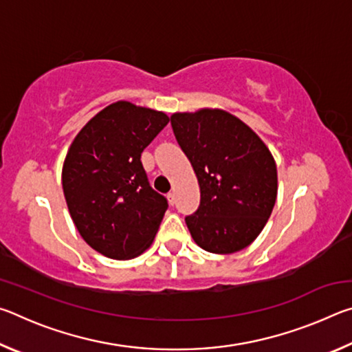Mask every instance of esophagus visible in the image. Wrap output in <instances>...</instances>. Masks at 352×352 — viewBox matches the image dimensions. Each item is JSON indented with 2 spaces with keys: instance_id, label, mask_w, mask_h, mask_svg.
<instances>
[{
  "instance_id": "1",
  "label": "esophagus",
  "mask_w": 352,
  "mask_h": 352,
  "mask_svg": "<svg viewBox=\"0 0 352 352\" xmlns=\"http://www.w3.org/2000/svg\"><path fill=\"white\" fill-rule=\"evenodd\" d=\"M168 201H169V205H172V206L175 205V194L174 192L168 194Z\"/></svg>"
}]
</instances>
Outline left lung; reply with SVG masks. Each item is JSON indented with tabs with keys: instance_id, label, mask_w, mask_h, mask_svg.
I'll list each match as a JSON object with an SVG mask.
<instances>
[{
	"instance_id": "8db88e82",
	"label": "left lung",
	"mask_w": 352,
	"mask_h": 352,
	"mask_svg": "<svg viewBox=\"0 0 352 352\" xmlns=\"http://www.w3.org/2000/svg\"><path fill=\"white\" fill-rule=\"evenodd\" d=\"M170 124L200 186L186 225L200 248L231 254L261 234L278 195L276 163L258 133L222 109L172 113Z\"/></svg>"
}]
</instances>
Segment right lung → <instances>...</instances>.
Segmentation results:
<instances>
[{"label": "right lung", "instance_id": "obj_1", "mask_svg": "<svg viewBox=\"0 0 352 352\" xmlns=\"http://www.w3.org/2000/svg\"><path fill=\"white\" fill-rule=\"evenodd\" d=\"M169 122L164 111L118 100L96 113L65 157L69 216L88 245L110 259H133L152 245L168 200L151 188L141 153Z\"/></svg>", "mask_w": 352, "mask_h": 352}]
</instances>
